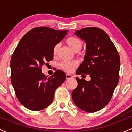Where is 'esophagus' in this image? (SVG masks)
I'll use <instances>...</instances> for the list:
<instances>
[{
	"label": "esophagus",
	"instance_id": "obj_1",
	"mask_svg": "<svg viewBox=\"0 0 132 132\" xmlns=\"http://www.w3.org/2000/svg\"><path fill=\"white\" fill-rule=\"evenodd\" d=\"M66 79H71V78H73V76H72V75H68V74H67V75H66Z\"/></svg>",
	"mask_w": 132,
	"mask_h": 132
}]
</instances>
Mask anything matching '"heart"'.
<instances>
[{"instance_id": "obj_1", "label": "heart", "mask_w": 132, "mask_h": 132, "mask_svg": "<svg viewBox=\"0 0 132 132\" xmlns=\"http://www.w3.org/2000/svg\"><path fill=\"white\" fill-rule=\"evenodd\" d=\"M66 43L69 46H70L74 51L76 52H78L81 50L82 46V42L78 38L75 37H69L66 40ZM60 44L57 43L54 46L53 50V54L54 57H56L58 54V51L60 49ZM78 62L76 60L74 61H63L59 64V66L61 68L62 70L65 72L70 73L72 72L78 66Z\"/></svg>"}]
</instances>
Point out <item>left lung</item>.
<instances>
[{"mask_svg":"<svg viewBox=\"0 0 132 132\" xmlns=\"http://www.w3.org/2000/svg\"><path fill=\"white\" fill-rule=\"evenodd\" d=\"M75 35L86 43L84 60L76 74H89L91 79L76 78L78 86L72 92V98L81 110L95 112L112 99L119 81L120 56L108 35L101 28L86 27L76 31Z\"/></svg>","mask_w":132,"mask_h":132,"instance_id":"1","label":"left lung"}]
</instances>
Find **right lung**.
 Returning a JSON list of instances; mask_svg holds the SVG:
<instances>
[{"instance_id": "1", "label": "right lung", "mask_w": 132, "mask_h": 132, "mask_svg": "<svg viewBox=\"0 0 132 132\" xmlns=\"http://www.w3.org/2000/svg\"><path fill=\"white\" fill-rule=\"evenodd\" d=\"M68 31L36 27L22 37L15 50L10 60L11 82L19 101L28 109L38 111L50 105L56 89L66 79L61 70L47 78L42 67L53 60L54 46Z\"/></svg>"}]
</instances>
